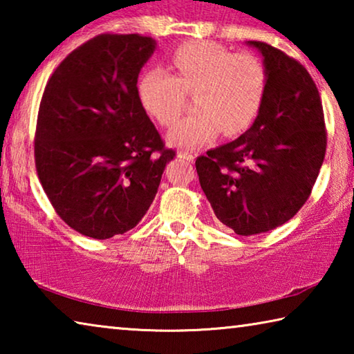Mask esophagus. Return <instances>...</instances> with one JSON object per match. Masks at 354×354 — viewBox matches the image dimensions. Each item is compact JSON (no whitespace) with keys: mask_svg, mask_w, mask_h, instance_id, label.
<instances>
[{"mask_svg":"<svg viewBox=\"0 0 354 354\" xmlns=\"http://www.w3.org/2000/svg\"><path fill=\"white\" fill-rule=\"evenodd\" d=\"M178 158L187 160V162H194V160H195V156L192 154V153H189V151H179Z\"/></svg>","mask_w":354,"mask_h":354,"instance_id":"obj_1","label":"esophagus"}]
</instances>
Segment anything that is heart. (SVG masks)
Instances as JSON below:
<instances>
[{
    "label": "heart",
    "mask_w": 354,
    "mask_h": 354,
    "mask_svg": "<svg viewBox=\"0 0 354 354\" xmlns=\"http://www.w3.org/2000/svg\"><path fill=\"white\" fill-rule=\"evenodd\" d=\"M175 75L153 68L140 77L142 106L162 127H171L184 111L185 95H196L195 115L178 122L167 136L170 145L195 148L220 133L234 137L247 131L267 93L266 65L250 53H234L212 41H192L171 56Z\"/></svg>",
    "instance_id": "obj_1"
}]
</instances>
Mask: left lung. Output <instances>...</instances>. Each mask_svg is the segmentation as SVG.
<instances>
[{
    "mask_svg": "<svg viewBox=\"0 0 354 354\" xmlns=\"http://www.w3.org/2000/svg\"><path fill=\"white\" fill-rule=\"evenodd\" d=\"M268 84L248 131L196 159L214 214L239 236L289 221L309 198L326 153L325 117L315 82L301 64L263 41Z\"/></svg>",
    "mask_w": 354,
    "mask_h": 354,
    "instance_id": "8db88e82",
    "label": "left lung"
}]
</instances>
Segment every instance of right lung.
I'll use <instances>...</instances> for the list:
<instances>
[{"label":"right lung","mask_w":354,"mask_h":354,"mask_svg":"<svg viewBox=\"0 0 354 354\" xmlns=\"http://www.w3.org/2000/svg\"><path fill=\"white\" fill-rule=\"evenodd\" d=\"M154 50L145 35L100 34L71 51L46 82L35 169L59 217L82 236L103 241L133 230L175 158L137 92Z\"/></svg>","instance_id":"add662e5"}]
</instances>
